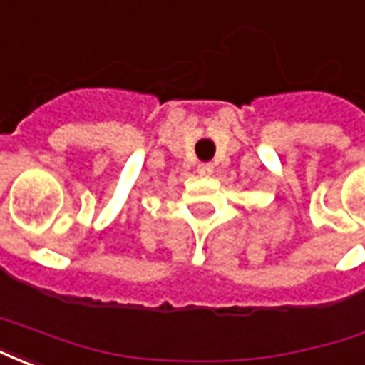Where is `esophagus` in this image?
<instances>
[{
    "mask_svg": "<svg viewBox=\"0 0 365 365\" xmlns=\"http://www.w3.org/2000/svg\"><path fill=\"white\" fill-rule=\"evenodd\" d=\"M197 172L201 175H207V174H211L213 172V166L211 164H199L197 166Z\"/></svg>",
    "mask_w": 365,
    "mask_h": 365,
    "instance_id": "obj_1",
    "label": "esophagus"
}]
</instances>
